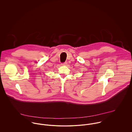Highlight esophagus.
<instances>
[{"label": "esophagus", "instance_id": "obj_1", "mask_svg": "<svg viewBox=\"0 0 132 132\" xmlns=\"http://www.w3.org/2000/svg\"><path fill=\"white\" fill-rule=\"evenodd\" d=\"M61 64H62V65H67V64H68V62H64L62 63Z\"/></svg>", "mask_w": 132, "mask_h": 132}]
</instances>
